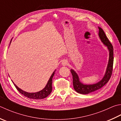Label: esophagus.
Listing matches in <instances>:
<instances>
[{"label": "esophagus", "instance_id": "esophagus-1", "mask_svg": "<svg viewBox=\"0 0 121 121\" xmlns=\"http://www.w3.org/2000/svg\"><path fill=\"white\" fill-rule=\"evenodd\" d=\"M62 65L64 66H66L68 65V62L67 60H63L62 61Z\"/></svg>", "mask_w": 121, "mask_h": 121}]
</instances>
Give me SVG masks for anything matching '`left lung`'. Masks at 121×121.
Here are the masks:
<instances>
[{"label":"left lung","mask_w":121,"mask_h":121,"mask_svg":"<svg viewBox=\"0 0 121 121\" xmlns=\"http://www.w3.org/2000/svg\"><path fill=\"white\" fill-rule=\"evenodd\" d=\"M99 35L100 37L102 42L104 44L105 46L108 47V48L109 50V60L108 65L107 69H106V73L104 77L102 80L97 83L96 84L91 85H85L81 83L79 81L78 75L74 70L72 69L70 70V71L72 73L73 77V85L74 89L78 93L83 94H87L91 92L95 91L101 89L102 87L107 83L108 81L110 79L111 75L112 74L113 66V61H114V57H113V48L112 44L108 40V38L105 35V32H104L103 29L99 27Z\"/></svg>","instance_id":"obj_1"}]
</instances>
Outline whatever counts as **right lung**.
I'll return each mask as SVG.
<instances>
[{"label":"right lung","mask_w":121,"mask_h":121,"mask_svg":"<svg viewBox=\"0 0 121 121\" xmlns=\"http://www.w3.org/2000/svg\"><path fill=\"white\" fill-rule=\"evenodd\" d=\"M54 71L52 73V74L51 75V77L50 78L46 87H45L42 90L36 92V93H28V92L23 91L22 90L19 88L14 83L13 84L16 87L17 90L21 94H22V95H23L25 96L29 99H34V100H40V99H43L44 98H46V97L48 96L49 94L51 93L52 90V78L54 76Z\"/></svg>","instance_id":"right-lung-1"}]
</instances>
